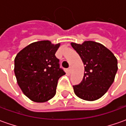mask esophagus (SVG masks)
<instances>
[{"label":"esophagus","mask_w":126,"mask_h":126,"mask_svg":"<svg viewBox=\"0 0 126 126\" xmlns=\"http://www.w3.org/2000/svg\"><path fill=\"white\" fill-rule=\"evenodd\" d=\"M68 71H69V73H71V71H72V67L71 66H69V68L68 69Z\"/></svg>","instance_id":"34e87169"}]
</instances>
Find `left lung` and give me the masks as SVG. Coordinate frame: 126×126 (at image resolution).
Masks as SVG:
<instances>
[{"mask_svg": "<svg viewBox=\"0 0 126 126\" xmlns=\"http://www.w3.org/2000/svg\"><path fill=\"white\" fill-rule=\"evenodd\" d=\"M85 65L84 76L79 85H73L79 98L94 101L104 95L114 82L118 70L114 55L102 44L85 41L82 44L71 43Z\"/></svg>", "mask_w": 126, "mask_h": 126, "instance_id": "obj_1", "label": "left lung"}]
</instances>
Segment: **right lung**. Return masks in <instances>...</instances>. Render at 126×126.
I'll return each mask as SVG.
<instances>
[{
  "instance_id": "add662e5",
  "label": "right lung",
  "mask_w": 126,
  "mask_h": 126,
  "mask_svg": "<svg viewBox=\"0 0 126 126\" xmlns=\"http://www.w3.org/2000/svg\"><path fill=\"white\" fill-rule=\"evenodd\" d=\"M60 43H32L17 54L14 71L22 93L35 102H45L56 93L57 81L65 72L60 68L55 52Z\"/></svg>"
}]
</instances>
